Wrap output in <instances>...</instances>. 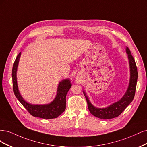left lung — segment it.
Returning a JSON list of instances; mask_svg holds the SVG:
<instances>
[{
  "label": "left lung",
  "instance_id": "left-lung-1",
  "mask_svg": "<svg viewBox=\"0 0 147 147\" xmlns=\"http://www.w3.org/2000/svg\"><path fill=\"white\" fill-rule=\"evenodd\" d=\"M126 53L128 56L130 66V81L126 92L120 101L106 108H96L92 105L88 97L86 96V94L84 92L87 100L88 110L93 115L96 117L103 118V119H111V118H115L119 116L133 100L136 93L138 72H137L134 59L131 55V51L127 47L126 48Z\"/></svg>",
  "mask_w": 147,
  "mask_h": 147
}]
</instances>
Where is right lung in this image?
<instances>
[{
    "label": "right lung",
    "mask_w": 147,
    "mask_h": 147,
    "mask_svg": "<svg viewBox=\"0 0 147 147\" xmlns=\"http://www.w3.org/2000/svg\"><path fill=\"white\" fill-rule=\"evenodd\" d=\"M20 55L21 53L16 57L12 69L13 88L15 96L32 116L46 119L57 118L61 115L66 109V96L71 87L70 80L68 79H65L59 83L56 97L51 103L45 105H33L27 103L21 96L17 85L16 71Z\"/></svg>",
    "instance_id": "obj_1"
}]
</instances>
